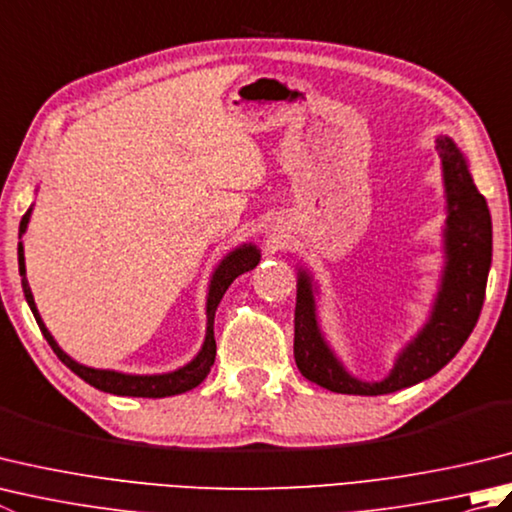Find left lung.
<instances>
[{
  "mask_svg": "<svg viewBox=\"0 0 512 512\" xmlns=\"http://www.w3.org/2000/svg\"><path fill=\"white\" fill-rule=\"evenodd\" d=\"M447 220L442 228L444 266L438 292L422 328L400 347L380 380L356 378L325 339L319 321V281L306 266L297 273L295 361L310 383L336 394L380 396L418 385L438 374L469 339L480 319L493 259V224L484 195L477 191L469 160L449 136H438Z\"/></svg>",
  "mask_w": 512,
  "mask_h": 512,
  "instance_id": "obj_1",
  "label": "left lung"
}]
</instances>
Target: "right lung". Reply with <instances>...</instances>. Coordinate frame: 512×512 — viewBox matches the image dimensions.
I'll list each match as a JSON object with an SVG mask.
<instances>
[{"instance_id":"obj_1","label":"right lung","mask_w":512,"mask_h":512,"mask_svg":"<svg viewBox=\"0 0 512 512\" xmlns=\"http://www.w3.org/2000/svg\"><path fill=\"white\" fill-rule=\"evenodd\" d=\"M32 206H35V204H30V209L26 211L24 217H21V224H19L17 259H19L21 288H24V297L28 301L32 314H35V321L39 325L41 334L46 336L48 345L52 347L54 354L61 358V363L65 367H70L72 372L79 378H83L88 385L101 389V391H107V394H114V396L167 398V396L184 394V391L198 387L202 380L206 378V374L211 372V365L215 361L213 323H215L217 306H220V301L224 297V292L228 290V286H231L239 275L248 273V270H253L259 264V259H262V250H259L253 242H244V244L235 246L233 250H228V253L213 268L211 279H209V290H206V303H204V312H206L204 341H202L200 352L195 354L189 363H184L182 367L173 369V372H162V374H125V372H116V369H99V367H90V365H83L79 361H74L70 354H65L61 350L59 343L54 341V336L46 328V323H43L41 314L37 310L35 297H32V290H30L28 279H26L24 242H21V237H24L28 222H30Z\"/></svg>"}]
</instances>
